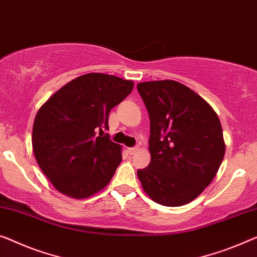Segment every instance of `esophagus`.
<instances>
[{"label":"esophagus","mask_w":257,"mask_h":257,"mask_svg":"<svg viewBox=\"0 0 257 257\" xmlns=\"http://www.w3.org/2000/svg\"><path fill=\"white\" fill-rule=\"evenodd\" d=\"M127 151H128L129 155H134V153L137 151V148H128Z\"/></svg>","instance_id":"1"}]
</instances>
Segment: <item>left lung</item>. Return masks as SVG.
<instances>
[{"mask_svg": "<svg viewBox=\"0 0 257 257\" xmlns=\"http://www.w3.org/2000/svg\"><path fill=\"white\" fill-rule=\"evenodd\" d=\"M150 117L151 162L137 171L158 204L195 200L216 177L225 155L219 117L196 92L175 80L137 84Z\"/></svg>", "mask_w": 257, "mask_h": 257, "instance_id": "1", "label": "left lung"}]
</instances>
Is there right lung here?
Here are the masks:
<instances>
[{"label": "right lung", "instance_id": "add662e5", "mask_svg": "<svg viewBox=\"0 0 257 257\" xmlns=\"http://www.w3.org/2000/svg\"><path fill=\"white\" fill-rule=\"evenodd\" d=\"M132 80L91 72L55 92L34 118L32 147L44 174L64 195L86 198L108 185L122 160L108 115L133 91Z\"/></svg>", "mask_w": 257, "mask_h": 257}]
</instances>
